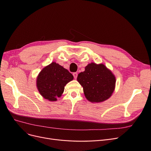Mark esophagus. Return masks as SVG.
Here are the masks:
<instances>
[{"label": "esophagus", "mask_w": 151, "mask_h": 151, "mask_svg": "<svg viewBox=\"0 0 151 151\" xmlns=\"http://www.w3.org/2000/svg\"><path fill=\"white\" fill-rule=\"evenodd\" d=\"M73 76H74V78L76 79L77 77V72H74V73H73Z\"/></svg>", "instance_id": "34e87169"}]
</instances>
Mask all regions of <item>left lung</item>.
<instances>
[{"label": "left lung", "mask_w": 151, "mask_h": 151, "mask_svg": "<svg viewBox=\"0 0 151 151\" xmlns=\"http://www.w3.org/2000/svg\"><path fill=\"white\" fill-rule=\"evenodd\" d=\"M77 80L83 86L85 97L91 103L106 101L115 88V75L103 63H89L85 70L78 74Z\"/></svg>", "instance_id": "8db88e82"}]
</instances>
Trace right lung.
Instances as JSON below:
<instances>
[{"label": "right lung", "instance_id": "right-lung-1", "mask_svg": "<svg viewBox=\"0 0 151 151\" xmlns=\"http://www.w3.org/2000/svg\"><path fill=\"white\" fill-rule=\"evenodd\" d=\"M74 79L71 73L53 62L44 67L36 77V87L42 97L55 101L61 97L65 85Z\"/></svg>", "mask_w": 151, "mask_h": 151}]
</instances>
